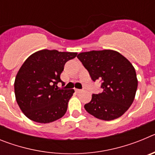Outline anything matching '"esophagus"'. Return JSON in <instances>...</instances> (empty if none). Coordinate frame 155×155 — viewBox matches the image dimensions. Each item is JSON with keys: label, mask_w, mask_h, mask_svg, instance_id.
Masks as SVG:
<instances>
[{"label": "esophagus", "mask_w": 155, "mask_h": 155, "mask_svg": "<svg viewBox=\"0 0 155 155\" xmlns=\"http://www.w3.org/2000/svg\"><path fill=\"white\" fill-rule=\"evenodd\" d=\"M75 92L80 93V92H81V90H80V89H75Z\"/></svg>", "instance_id": "obj_1"}]
</instances>
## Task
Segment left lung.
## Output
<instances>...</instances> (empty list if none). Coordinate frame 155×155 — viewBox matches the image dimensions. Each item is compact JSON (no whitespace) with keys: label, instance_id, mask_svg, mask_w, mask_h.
Returning a JSON list of instances; mask_svg holds the SVG:
<instances>
[{"label":"left lung","instance_id":"obj_1","mask_svg":"<svg viewBox=\"0 0 155 155\" xmlns=\"http://www.w3.org/2000/svg\"><path fill=\"white\" fill-rule=\"evenodd\" d=\"M78 58L93 81H102V92L92 94L91 102L84 105L86 111L106 121L123 116L132 105L137 88L138 81L132 64L112 50L83 52Z\"/></svg>","mask_w":155,"mask_h":155}]
</instances>
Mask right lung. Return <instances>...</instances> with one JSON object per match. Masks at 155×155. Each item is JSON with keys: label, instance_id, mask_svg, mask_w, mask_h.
Masks as SVG:
<instances>
[{"label": "right lung", "instance_id": "add662e5", "mask_svg": "<svg viewBox=\"0 0 155 155\" xmlns=\"http://www.w3.org/2000/svg\"><path fill=\"white\" fill-rule=\"evenodd\" d=\"M78 53L42 50L32 53L19 69L15 94L19 108L29 120L49 124L63 117L74 89H58L64 64Z\"/></svg>", "mask_w": 155, "mask_h": 155}]
</instances>
